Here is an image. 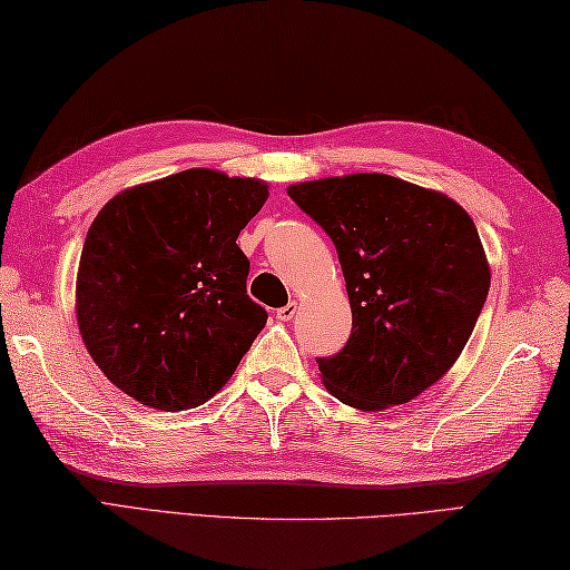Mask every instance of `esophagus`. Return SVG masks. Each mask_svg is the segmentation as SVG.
Listing matches in <instances>:
<instances>
[{
    "label": "esophagus",
    "mask_w": 570,
    "mask_h": 570,
    "mask_svg": "<svg viewBox=\"0 0 570 570\" xmlns=\"http://www.w3.org/2000/svg\"><path fill=\"white\" fill-rule=\"evenodd\" d=\"M296 311H298V304H296V301H288L286 306L276 308V318H278V321H292V318L296 316Z\"/></svg>",
    "instance_id": "1"
}]
</instances>
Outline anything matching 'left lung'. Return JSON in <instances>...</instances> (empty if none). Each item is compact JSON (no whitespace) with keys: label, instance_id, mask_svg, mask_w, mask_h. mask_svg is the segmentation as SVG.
Segmentation results:
<instances>
[{"label":"left lung","instance_id":"1","mask_svg":"<svg viewBox=\"0 0 570 570\" xmlns=\"http://www.w3.org/2000/svg\"><path fill=\"white\" fill-rule=\"evenodd\" d=\"M343 266L353 333L316 357L343 404H406L453 367L490 292L472 217L443 193L386 174H353L288 188Z\"/></svg>","mask_w":570,"mask_h":570}]
</instances>
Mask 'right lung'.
<instances>
[{
  "mask_svg": "<svg viewBox=\"0 0 570 570\" xmlns=\"http://www.w3.org/2000/svg\"><path fill=\"white\" fill-rule=\"evenodd\" d=\"M262 180L188 168L119 193L85 237L76 304L105 377L161 411L196 409L233 377L266 323L247 296L239 229Z\"/></svg>",
  "mask_w": 570,
  "mask_h": 570,
  "instance_id": "obj_1",
  "label": "right lung"
}]
</instances>
